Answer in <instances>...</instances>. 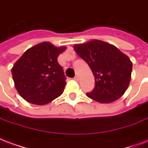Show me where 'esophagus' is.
Listing matches in <instances>:
<instances>
[{"instance_id":"1","label":"esophagus","mask_w":148,"mask_h":148,"mask_svg":"<svg viewBox=\"0 0 148 148\" xmlns=\"http://www.w3.org/2000/svg\"><path fill=\"white\" fill-rule=\"evenodd\" d=\"M74 80H75V81H78V80H79V77H78V75H75V77H74Z\"/></svg>"}]
</instances>
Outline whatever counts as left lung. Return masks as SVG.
Here are the masks:
<instances>
[{"label": "left lung", "instance_id": "1", "mask_svg": "<svg viewBox=\"0 0 148 148\" xmlns=\"http://www.w3.org/2000/svg\"><path fill=\"white\" fill-rule=\"evenodd\" d=\"M73 49L86 61L95 78V87L86 96L101 103L120 99L131 79L132 62L113 45L93 39L76 44Z\"/></svg>", "mask_w": 148, "mask_h": 148}]
</instances>
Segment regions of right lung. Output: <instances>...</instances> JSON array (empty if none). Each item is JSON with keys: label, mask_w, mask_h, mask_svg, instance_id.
Masks as SVG:
<instances>
[{"label": "right lung", "mask_w": 148, "mask_h": 148, "mask_svg": "<svg viewBox=\"0 0 148 148\" xmlns=\"http://www.w3.org/2000/svg\"><path fill=\"white\" fill-rule=\"evenodd\" d=\"M66 46L44 42L25 51L11 69L14 86L26 101L45 105L61 96L66 84L57 58Z\"/></svg>", "instance_id": "1"}]
</instances>
